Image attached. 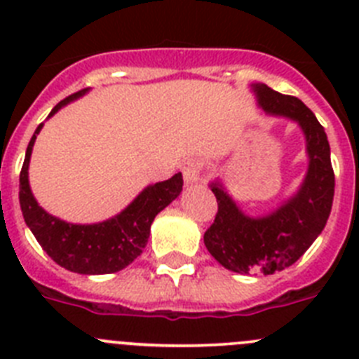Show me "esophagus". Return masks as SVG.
Here are the masks:
<instances>
[{
  "instance_id": "esophagus-1",
  "label": "esophagus",
  "mask_w": 359,
  "mask_h": 359,
  "mask_svg": "<svg viewBox=\"0 0 359 359\" xmlns=\"http://www.w3.org/2000/svg\"><path fill=\"white\" fill-rule=\"evenodd\" d=\"M201 167L203 163L199 160H187L183 163V177H185V183L187 185H192V183H198L201 177Z\"/></svg>"
}]
</instances>
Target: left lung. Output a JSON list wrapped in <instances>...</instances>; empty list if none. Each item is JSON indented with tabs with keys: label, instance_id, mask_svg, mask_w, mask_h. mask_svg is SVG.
<instances>
[{
	"label": "left lung",
	"instance_id": "obj_1",
	"mask_svg": "<svg viewBox=\"0 0 359 359\" xmlns=\"http://www.w3.org/2000/svg\"><path fill=\"white\" fill-rule=\"evenodd\" d=\"M252 90L268 115L286 116L302 129L309 158L306 177L287 201L259 217L244 214L223 183L212 182L217 214L203 241L215 261L230 271L273 275L294 264L322 233L334 198V172L327 135L313 111L297 97L266 84H252Z\"/></svg>",
	"mask_w": 359,
	"mask_h": 359
}]
</instances>
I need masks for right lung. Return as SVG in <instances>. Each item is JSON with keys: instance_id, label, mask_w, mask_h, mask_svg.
Here are the masks:
<instances>
[{"instance_id": "obj_1", "label": "right lung", "mask_w": 359, "mask_h": 359, "mask_svg": "<svg viewBox=\"0 0 359 359\" xmlns=\"http://www.w3.org/2000/svg\"><path fill=\"white\" fill-rule=\"evenodd\" d=\"M86 91L88 90L77 91L61 100L50 111L48 118L66 104L86 95ZM41 129L43 123L37 126L32 136L25 154L23 169L19 174V205L25 223L36 236L44 252L68 271L81 275H106L120 271L144 252L154 217L182 194V172L174 174L170 180L145 187L133 199L131 205L102 223H66L39 207L28 183L32 149Z\"/></svg>"}]
</instances>
